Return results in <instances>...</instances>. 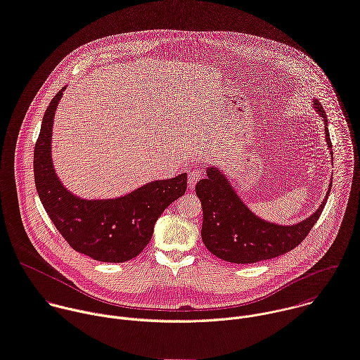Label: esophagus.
I'll return each mask as SVG.
<instances>
[{
    "mask_svg": "<svg viewBox=\"0 0 360 360\" xmlns=\"http://www.w3.org/2000/svg\"><path fill=\"white\" fill-rule=\"evenodd\" d=\"M203 176V172L200 169H192L188 175V184L191 188H193L196 185V182Z\"/></svg>",
    "mask_w": 360,
    "mask_h": 360,
    "instance_id": "1",
    "label": "esophagus"
}]
</instances>
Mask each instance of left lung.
Returning <instances> with one entry per match:
<instances>
[{"label":"left lung","instance_id":"1","mask_svg":"<svg viewBox=\"0 0 360 360\" xmlns=\"http://www.w3.org/2000/svg\"><path fill=\"white\" fill-rule=\"evenodd\" d=\"M312 103L323 120L326 144L332 148L325 110L318 100ZM330 186L314 214L297 224L281 226L256 216L237 196L224 175L216 168H209L207 178L200 179L195 188L203 210L202 240L212 255L236 264H250L285 255L304 240L319 219Z\"/></svg>","mask_w":360,"mask_h":360}]
</instances>
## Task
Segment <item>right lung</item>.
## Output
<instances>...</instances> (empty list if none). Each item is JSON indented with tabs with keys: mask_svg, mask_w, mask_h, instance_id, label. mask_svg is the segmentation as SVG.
<instances>
[{
	"mask_svg": "<svg viewBox=\"0 0 360 360\" xmlns=\"http://www.w3.org/2000/svg\"><path fill=\"white\" fill-rule=\"evenodd\" d=\"M51 100L34 150V176L39 199L69 246L97 262L124 263L150 243L157 219L186 191V174L150 182L134 192L107 200L72 195L58 179L51 160L53 115L63 94Z\"/></svg>",
	"mask_w": 360,
	"mask_h": 360,
	"instance_id": "1",
	"label": "right lung"
}]
</instances>
